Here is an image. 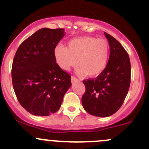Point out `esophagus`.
I'll use <instances>...</instances> for the list:
<instances>
[{"label": "esophagus", "instance_id": "34e87169", "mask_svg": "<svg viewBox=\"0 0 149 149\" xmlns=\"http://www.w3.org/2000/svg\"><path fill=\"white\" fill-rule=\"evenodd\" d=\"M71 79H72V82H77V81H79V79H77L75 77H73V76L72 77Z\"/></svg>", "mask_w": 149, "mask_h": 149}]
</instances>
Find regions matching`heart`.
Returning a JSON list of instances; mask_svg holds the SVG:
<instances>
[{"mask_svg":"<svg viewBox=\"0 0 149 149\" xmlns=\"http://www.w3.org/2000/svg\"><path fill=\"white\" fill-rule=\"evenodd\" d=\"M109 54L108 41L91 36L72 39L67 48L58 45L54 49L55 60L62 70L68 71L77 63V72L87 77L98 76L105 70Z\"/></svg>","mask_w":149,"mask_h":149,"instance_id":"b5f03b06","label":"heart"}]
</instances>
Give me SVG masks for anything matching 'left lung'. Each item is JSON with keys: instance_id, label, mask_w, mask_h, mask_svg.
Wrapping results in <instances>:
<instances>
[{"instance_id": "obj_1", "label": "left lung", "mask_w": 149, "mask_h": 149, "mask_svg": "<svg viewBox=\"0 0 149 149\" xmlns=\"http://www.w3.org/2000/svg\"><path fill=\"white\" fill-rule=\"evenodd\" d=\"M110 45L106 68L95 79L83 80L85 93L82 106L90 115L108 117L120 109L131 83V62L128 53L114 37L105 33Z\"/></svg>"}]
</instances>
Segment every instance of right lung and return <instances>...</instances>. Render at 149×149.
Instances as JSON below:
<instances>
[{"label": "right lung", "mask_w": 149, "mask_h": 149, "mask_svg": "<svg viewBox=\"0 0 149 149\" xmlns=\"http://www.w3.org/2000/svg\"><path fill=\"white\" fill-rule=\"evenodd\" d=\"M64 29H39L21 43L13 61V90L21 106L34 116H48L60 108L71 76L56 63L54 49Z\"/></svg>", "instance_id": "obj_1"}]
</instances>
